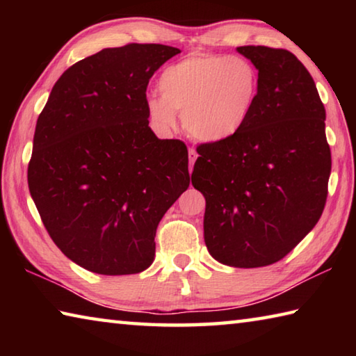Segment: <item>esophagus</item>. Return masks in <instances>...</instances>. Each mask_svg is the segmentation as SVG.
<instances>
[{
	"label": "esophagus",
	"mask_w": 356,
	"mask_h": 356,
	"mask_svg": "<svg viewBox=\"0 0 356 356\" xmlns=\"http://www.w3.org/2000/svg\"><path fill=\"white\" fill-rule=\"evenodd\" d=\"M196 159H197V154H196V150L195 149H190L188 150V160H190V171H191V166L195 165V161H196Z\"/></svg>",
	"instance_id": "esophagus-1"
}]
</instances>
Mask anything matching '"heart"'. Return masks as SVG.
Here are the masks:
<instances>
[{
    "instance_id": "b5f03b06",
    "label": "heart",
    "mask_w": 356,
    "mask_h": 356,
    "mask_svg": "<svg viewBox=\"0 0 356 356\" xmlns=\"http://www.w3.org/2000/svg\"><path fill=\"white\" fill-rule=\"evenodd\" d=\"M259 74L240 56L191 53L161 72L159 94L147 99L156 129L176 127L177 111L188 134L204 143H221L248 124L259 97Z\"/></svg>"
}]
</instances>
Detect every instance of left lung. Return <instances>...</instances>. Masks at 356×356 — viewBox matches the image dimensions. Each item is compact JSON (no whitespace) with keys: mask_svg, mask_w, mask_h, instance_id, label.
<instances>
[{"mask_svg":"<svg viewBox=\"0 0 356 356\" xmlns=\"http://www.w3.org/2000/svg\"><path fill=\"white\" fill-rule=\"evenodd\" d=\"M259 74L248 124L197 147L191 184L206 197L204 242L215 261L256 268L281 261L317 225L331 152L316 83L282 48L237 47Z\"/></svg>","mask_w":356,"mask_h":356,"instance_id":"obj_1","label":"left lung"}]
</instances>
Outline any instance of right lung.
<instances>
[{
    "mask_svg": "<svg viewBox=\"0 0 356 356\" xmlns=\"http://www.w3.org/2000/svg\"><path fill=\"white\" fill-rule=\"evenodd\" d=\"M180 50L129 44L72 65L35 124L29 193L53 242L99 275H134L155 257V231L188 188V150L149 127L146 89Z\"/></svg>",
    "mask_w": 356,
    "mask_h": 356,
    "instance_id": "add662e5",
    "label": "right lung"
}]
</instances>
